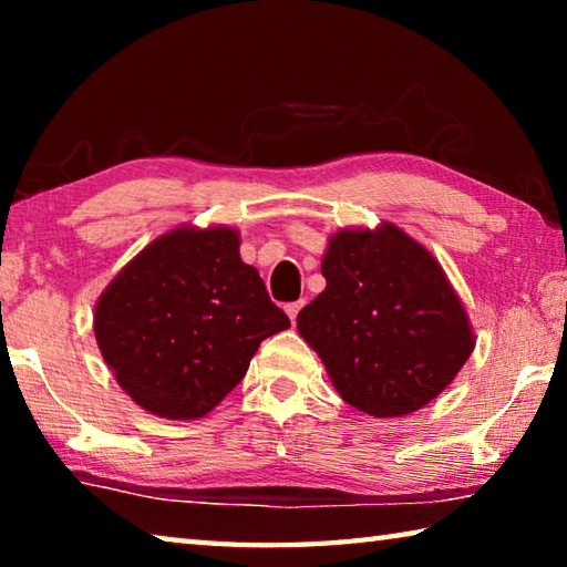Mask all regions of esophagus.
Wrapping results in <instances>:
<instances>
[{
	"label": "esophagus",
	"mask_w": 567,
	"mask_h": 567,
	"mask_svg": "<svg viewBox=\"0 0 567 567\" xmlns=\"http://www.w3.org/2000/svg\"><path fill=\"white\" fill-rule=\"evenodd\" d=\"M302 310V300L300 302H290V305H285V312H287V318H290V322L295 324V320H297V312Z\"/></svg>",
	"instance_id": "34e87169"
}]
</instances>
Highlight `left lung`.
Listing matches in <instances>:
<instances>
[{
	"label": "left lung",
	"instance_id": "1",
	"mask_svg": "<svg viewBox=\"0 0 567 567\" xmlns=\"http://www.w3.org/2000/svg\"><path fill=\"white\" fill-rule=\"evenodd\" d=\"M322 275L328 285L297 315V332L364 415L425 408L473 354V324L443 265L402 227H340Z\"/></svg>",
	"mask_w": 567,
	"mask_h": 567
}]
</instances>
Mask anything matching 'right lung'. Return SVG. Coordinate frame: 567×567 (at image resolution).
<instances>
[{
  "label": "right lung",
  "instance_id": "1",
  "mask_svg": "<svg viewBox=\"0 0 567 567\" xmlns=\"http://www.w3.org/2000/svg\"><path fill=\"white\" fill-rule=\"evenodd\" d=\"M92 328L117 385L142 410L199 420L245 378L260 342L290 320L239 257L237 227L179 225L112 277Z\"/></svg>",
  "mask_w": 567,
  "mask_h": 567
}]
</instances>
